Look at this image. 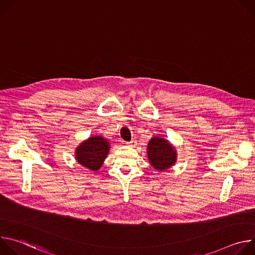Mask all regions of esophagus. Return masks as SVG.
Segmentation results:
<instances>
[{"instance_id":"obj_1","label":"esophagus","mask_w":255,"mask_h":255,"mask_svg":"<svg viewBox=\"0 0 255 255\" xmlns=\"http://www.w3.org/2000/svg\"><path fill=\"white\" fill-rule=\"evenodd\" d=\"M126 144H127V146H130V147H134V146H135V144H136V142H135L134 140H132V141H130V142H127Z\"/></svg>"}]
</instances>
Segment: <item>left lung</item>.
I'll use <instances>...</instances> for the list:
<instances>
[{
    "label": "left lung",
    "mask_w": 255,
    "mask_h": 255,
    "mask_svg": "<svg viewBox=\"0 0 255 255\" xmlns=\"http://www.w3.org/2000/svg\"><path fill=\"white\" fill-rule=\"evenodd\" d=\"M147 156L153 168L163 171L171 167L176 161V151L167 140L152 137L147 145Z\"/></svg>",
    "instance_id": "left-lung-1"
}]
</instances>
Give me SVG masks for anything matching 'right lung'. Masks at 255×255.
<instances>
[{
    "mask_svg": "<svg viewBox=\"0 0 255 255\" xmlns=\"http://www.w3.org/2000/svg\"><path fill=\"white\" fill-rule=\"evenodd\" d=\"M110 144L102 136H93L81 143L76 150V159L88 169L97 171L106 159Z\"/></svg>",
    "mask_w": 255,
    "mask_h": 255,
    "instance_id": "add662e5",
    "label": "right lung"
}]
</instances>
